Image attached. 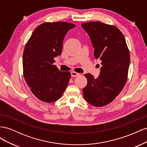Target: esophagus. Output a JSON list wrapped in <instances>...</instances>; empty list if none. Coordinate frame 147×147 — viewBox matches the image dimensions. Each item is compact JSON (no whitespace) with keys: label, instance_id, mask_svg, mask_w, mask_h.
<instances>
[{"label":"esophagus","instance_id":"1","mask_svg":"<svg viewBox=\"0 0 147 147\" xmlns=\"http://www.w3.org/2000/svg\"><path fill=\"white\" fill-rule=\"evenodd\" d=\"M80 75L79 73H77V72H71V75H72V77H78L79 76V75Z\"/></svg>","mask_w":147,"mask_h":147}]
</instances>
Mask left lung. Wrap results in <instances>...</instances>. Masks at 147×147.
<instances>
[{
	"instance_id": "1",
	"label": "left lung",
	"mask_w": 147,
	"mask_h": 147,
	"mask_svg": "<svg viewBox=\"0 0 147 147\" xmlns=\"http://www.w3.org/2000/svg\"><path fill=\"white\" fill-rule=\"evenodd\" d=\"M90 35L94 56L101 61L98 78L90 74L86 86L83 89L84 98L95 107H103L112 102L119 94L127 79L130 54L125 38L116 26L100 21L82 24Z\"/></svg>"
}]
</instances>
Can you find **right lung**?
Instances as JSON below:
<instances>
[{"instance_id": "right-lung-1", "label": "right lung", "mask_w": 147, "mask_h": 147, "mask_svg": "<svg viewBox=\"0 0 147 147\" xmlns=\"http://www.w3.org/2000/svg\"><path fill=\"white\" fill-rule=\"evenodd\" d=\"M75 25L63 21L39 25L26 43L23 57V75L34 95L43 102L58 100L67 86L71 74L53 64L61 55L63 40Z\"/></svg>"}]
</instances>
